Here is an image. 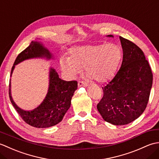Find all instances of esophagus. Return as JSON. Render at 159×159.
Listing matches in <instances>:
<instances>
[{
  "instance_id": "1",
  "label": "esophagus",
  "mask_w": 159,
  "mask_h": 159,
  "mask_svg": "<svg viewBox=\"0 0 159 159\" xmlns=\"http://www.w3.org/2000/svg\"><path fill=\"white\" fill-rule=\"evenodd\" d=\"M78 85H79V87H87L88 86V84L83 82V81H79V83H78Z\"/></svg>"
}]
</instances>
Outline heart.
<instances>
[{"instance_id":"heart-1","label":"heart","mask_w":159,"mask_h":159,"mask_svg":"<svg viewBox=\"0 0 159 159\" xmlns=\"http://www.w3.org/2000/svg\"><path fill=\"white\" fill-rule=\"evenodd\" d=\"M70 57L60 59L61 68L70 78L85 72L89 79L105 83L113 76L121 57L120 48L113 43L76 46L69 51Z\"/></svg>"}]
</instances>
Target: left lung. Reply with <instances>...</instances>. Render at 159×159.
<instances>
[{
	"label": "left lung",
	"instance_id": "8db88e82",
	"mask_svg": "<svg viewBox=\"0 0 159 159\" xmlns=\"http://www.w3.org/2000/svg\"><path fill=\"white\" fill-rule=\"evenodd\" d=\"M120 39L123 50L121 67L113 79L102 87L103 98L97 105L104 120L116 126L129 124L143 113L153 80L141 49L122 37L120 36Z\"/></svg>",
	"mask_w": 159,
	"mask_h": 159
}]
</instances>
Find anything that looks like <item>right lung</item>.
I'll return each instance as SVG.
<instances>
[{
	"mask_svg": "<svg viewBox=\"0 0 159 159\" xmlns=\"http://www.w3.org/2000/svg\"><path fill=\"white\" fill-rule=\"evenodd\" d=\"M40 39L32 41L25 50L20 53L15 61L11 72V77L16 65L24 61L32 59L54 60L53 54L43 44ZM49 85L44 99L35 109L24 110L13 100L11 92V79L9 81V98L13 107L26 123L35 128H49L61 121L70 109L71 100L77 89L76 81H66L61 79L56 70L49 68Z\"/></svg>",
	"mask_w": 159,
	"mask_h": 159,
	"instance_id": "right-lung-1",
	"label": "right lung"
}]
</instances>
